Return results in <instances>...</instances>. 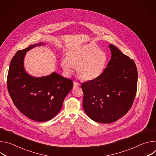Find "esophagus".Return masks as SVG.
Here are the masks:
<instances>
[{
	"label": "esophagus",
	"instance_id": "34e87169",
	"mask_svg": "<svg viewBox=\"0 0 156 156\" xmlns=\"http://www.w3.org/2000/svg\"><path fill=\"white\" fill-rule=\"evenodd\" d=\"M73 86H80V83L76 81H74L73 82Z\"/></svg>",
	"mask_w": 156,
	"mask_h": 156
}]
</instances>
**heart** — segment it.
Instances as JSON below:
<instances>
[{
  "label": "heart",
  "instance_id": "1",
  "mask_svg": "<svg viewBox=\"0 0 156 156\" xmlns=\"http://www.w3.org/2000/svg\"><path fill=\"white\" fill-rule=\"evenodd\" d=\"M107 63L105 52L94 44L70 50L66 57L60 60V65L65 73L70 75L76 66V72L81 78L91 80L98 77L104 70Z\"/></svg>",
  "mask_w": 156,
  "mask_h": 156
}]
</instances>
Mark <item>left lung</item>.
<instances>
[{
	"label": "left lung",
	"instance_id": "1",
	"mask_svg": "<svg viewBox=\"0 0 156 156\" xmlns=\"http://www.w3.org/2000/svg\"><path fill=\"white\" fill-rule=\"evenodd\" d=\"M111 58L97 78L82 83L83 107L93 120L109 123L125 115L134 102L138 83L136 66L113 44Z\"/></svg>",
	"mask_w": 156,
	"mask_h": 156
}]
</instances>
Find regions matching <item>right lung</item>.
<instances>
[{
  "label": "right lung",
  "instance_id": "1",
  "mask_svg": "<svg viewBox=\"0 0 156 156\" xmlns=\"http://www.w3.org/2000/svg\"><path fill=\"white\" fill-rule=\"evenodd\" d=\"M42 43L18 51L12 58L7 76V88L20 112L37 122L54 117L62 108L63 100L73 87L72 80L53 72L43 77H33L24 68L27 52Z\"/></svg>",
  "mask_w": 156,
  "mask_h": 156
}]
</instances>
